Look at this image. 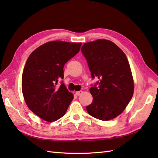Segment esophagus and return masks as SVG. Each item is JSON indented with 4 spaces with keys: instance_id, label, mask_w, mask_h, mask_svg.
I'll return each mask as SVG.
<instances>
[{
    "instance_id": "34e87169",
    "label": "esophagus",
    "mask_w": 158,
    "mask_h": 158,
    "mask_svg": "<svg viewBox=\"0 0 158 158\" xmlns=\"http://www.w3.org/2000/svg\"><path fill=\"white\" fill-rule=\"evenodd\" d=\"M83 94V91H78V92H75V94L77 95V96H80V95H81Z\"/></svg>"
}]
</instances>
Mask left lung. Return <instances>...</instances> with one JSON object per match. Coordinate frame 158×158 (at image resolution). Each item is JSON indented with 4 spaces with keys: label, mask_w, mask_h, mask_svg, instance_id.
<instances>
[{
    "label": "left lung",
    "mask_w": 158,
    "mask_h": 158,
    "mask_svg": "<svg viewBox=\"0 0 158 158\" xmlns=\"http://www.w3.org/2000/svg\"><path fill=\"white\" fill-rule=\"evenodd\" d=\"M81 51L92 79H98L89 89L93 101L86 106L87 111L102 121L115 118L133 96V78L126 56L115 43L105 39L84 43Z\"/></svg>",
    "instance_id": "8db88e82"
}]
</instances>
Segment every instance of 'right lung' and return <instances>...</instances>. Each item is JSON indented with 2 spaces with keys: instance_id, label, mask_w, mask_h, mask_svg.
Masks as SVG:
<instances>
[{
  "instance_id": "1",
  "label": "right lung",
  "mask_w": 158,
  "mask_h": 158,
  "mask_svg": "<svg viewBox=\"0 0 158 158\" xmlns=\"http://www.w3.org/2000/svg\"><path fill=\"white\" fill-rule=\"evenodd\" d=\"M81 43L48 42L33 52L26 61L22 79L23 98L32 112L48 122L65 115L73 99L63 81L64 66L79 52Z\"/></svg>"
}]
</instances>
